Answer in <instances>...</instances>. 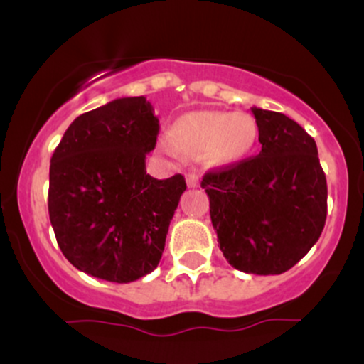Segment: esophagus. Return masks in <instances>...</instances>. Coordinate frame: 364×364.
Returning <instances> with one entry per match:
<instances>
[{"label": "esophagus", "instance_id": "obj_1", "mask_svg": "<svg viewBox=\"0 0 364 364\" xmlns=\"http://www.w3.org/2000/svg\"><path fill=\"white\" fill-rule=\"evenodd\" d=\"M186 183H188V186L195 188V186H198L200 178L196 176V174H188V176H186Z\"/></svg>", "mask_w": 364, "mask_h": 364}]
</instances>
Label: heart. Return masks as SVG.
Instances as JSON below:
<instances>
[{
    "label": "heart",
    "mask_w": 364,
    "mask_h": 364,
    "mask_svg": "<svg viewBox=\"0 0 364 364\" xmlns=\"http://www.w3.org/2000/svg\"><path fill=\"white\" fill-rule=\"evenodd\" d=\"M171 139L173 141H159L168 154H174L178 149L190 156L200 154L207 166H229L252 152L258 139V127L253 116L246 112L191 111L174 121Z\"/></svg>",
    "instance_id": "heart-1"
}]
</instances>
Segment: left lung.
Returning <instances> with one entry per match:
<instances>
[{
  "label": "left lung",
  "instance_id": "1",
  "mask_svg": "<svg viewBox=\"0 0 364 364\" xmlns=\"http://www.w3.org/2000/svg\"><path fill=\"white\" fill-rule=\"evenodd\" d=\"M258 156L210 171L202 188L220 252L241 272L279 275L318 241L327 219V179L315 140L282 112L252 107Z\"/></svg>",
  "mask_w": 364,
  "mask_h": 364
}]
</instances>
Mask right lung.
I'll return each instance as SVG.
<instances>
[{"mask_svg": "<svg viewBox=\"0 0 364 364\" xmlns=\"http://www.w3.org/2000/svg\"><path fill=\"white\" fill-rule=\"evenodd\" d=\"M157 133L144 95L121 97L78 116L54 150L49 219L66 260L92 277L133 282L161 262L186 183L145 171Z\"/></svg>", "mask_w": 364, "mask_h": 364, "instance_id": "obj_1", "label": "right lung"}]
</instances>
